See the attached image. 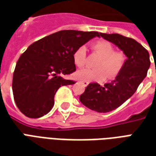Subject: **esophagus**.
I'll list each match as a JSON object with an SVG mask.
<instances>
[{
  "label": "esophagus",
  "mask_w": 156,
  "mask_h": 156,
  "mask_svg": "<svg viewBox=\"0 0 156 156\" xmlns=\"http://www.w3.org/2000/svg\"><path fill=\"white\" fill-rule=\"evenodd\" d=\"M80 83H82V84L83 85V86H88L89 83H88V82H87V81H81V82H80Z\"/></svg>",
  "instance_id": "1"
}]
</instances>
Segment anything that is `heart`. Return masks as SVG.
Segmentation results:
<instances>
[{
  "label": "heart",
  "mask_w": 156,
  "mask_h": 156,
  "mask_svg": "<svg viewBox=\"0 0 156 156\" xmlns=\"http://www.w3.org/2000/svg\"><path fill=\"white\" fill-rule=\"evenodd\" d=\"M93 48L101 56L96 63L95 69L83 68L75 73V77L81 81H102L106 78H115L124 67L125 57L122 52L115 51L113 45L107 41H98L93 44ZM87 49L84 46L78 47L73 54L74 64L82 68L86 63Z\"/></svg>",
  "instance_id": "heart-1"
}]
</instances>
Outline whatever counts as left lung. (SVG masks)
Wrapping results in <instances>:
<instances>
[{"label":"left lung","instance_id":"8db88e82","mask_svg":"<svg viewBox=\"0 0 156 156\" xmlns=\"http://www.w3.org/2000/svg\"><path fill=\"white\" fill-rule=\"evenodd\" d=\"M103 38L116 45L127 59L114 81L100 86L92 83L80 95L79 100L87 108L98 113H108L119 108L137 90L151 66L150 54L134 39L117 33H99Z\"/></svg>","mask_w":156,"mask_h":156}]
</instances>
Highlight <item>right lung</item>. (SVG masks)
I'll return each instance as SVG.
<instances>
[{
  "label": "right lung",
  "mask_w": 156,
  "mask_h": 156,
  "mask_svg": "<svg viewBox=\"0 0 156 156\" xmlns=\"http://www.w3.org/2000/svg\"><path fill=\"white\" fill-rule=\"evenodd\" d=\"M98 32L63 30L30 45L18 59L12 79L16 105L27 117L47 115L54 105V95L62 86L75 82L63 78L76 70L73 54Z\"/></svg>",
  "instance_id": "add662e5"
}]
</instances>
